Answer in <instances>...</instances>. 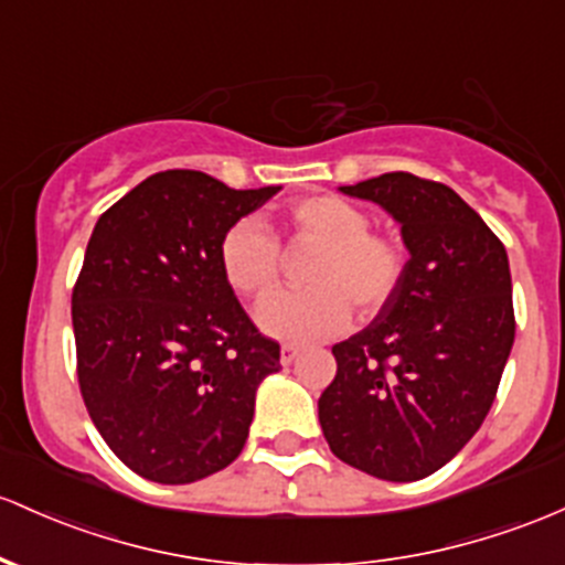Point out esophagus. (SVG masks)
<instances>
[{"label": "esophagus", "instance_id": "esophagus-1", "mask_svg": "<svg viewBox=\"0 0 565 565\" xmlns=\"http://www.w3.org/2000/svg\"><path fill=\"white\" fill-rule=\"evenodd\" d=\"M300 356V349H297V345H281V364L284 367H289V364L295 362V359Z\"/></svg>", "mask_w": 565, "mask_h": 565}]
</instances>
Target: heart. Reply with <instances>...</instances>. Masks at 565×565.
Segmentation results:
<instances>
[{
	"label": "heart",
	"mask_w": 565,
	"mask_h": 565,
	"mask_svg": "<svg viewBox=\"0 0 565 565\" xmlns=\"http://www.w3.org/2000/svg\"><path fill=\"white\" fill-rule=\"evenodd\" d=\"M284 227L297 246L316 257L302 284L311 289L276 292L281 246L257 220H241L220 241V268L227 287L252 302H265L257 321L273 338L308 343L343 330L353 313L367 319L392 300L405 273V249L392 235L370 231V214L340 195H308L289 203Z\"/></svg>",
	"instance_id": "obj_1"
}]
</instances>
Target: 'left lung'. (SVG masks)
Instances as JSON below:
<instances>
[{
	"instance_id": "8db88e82",
	"label": "left lung",
	"mask_w": 565,
	"mask_h": 565,
	"mask_svg": "<svg viewBox=\"0 0 565 565\" xmlns=\"http://www.w3.org/2000/svg\"><path fill=\"white\" fill-rule=\"evenodd\" d=\"M340 192L386 209L411 259L381 313L332 345L319 424L349 467L413 482L443 469L491 411L514 343L510 259L448 184L394 171Z\"/></svg>"
}]
</instances>
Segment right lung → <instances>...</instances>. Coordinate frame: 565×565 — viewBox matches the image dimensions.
Segmentation results:
<instances>
[{"mask_svg":"<svg viewBox=\"0 0 565 565\" xmlns=\"http://www.w3.org/2000/svg\"><path fill=\"white\" fill-rule=\"evenodd\" d=\"M281 188L233 190L203 171L147 177L98 216L72 292L77 377L111 454L184 486L233 463L281 349L241 308L220 241Z\"/></svg>","mask_w":565,"mask_h":565,"instance_id":"add662e5","label":"right lung"}]
</instances>
